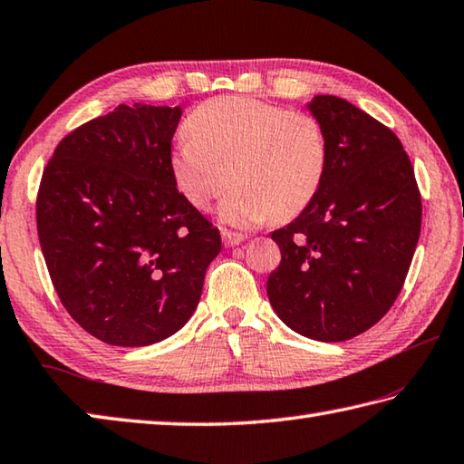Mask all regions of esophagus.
Listing matches in <instances>:
<instances>
[{
    "label": "esophagus",
    "instance_id": "34e87169",
    "mask_svg": "<svg viewBox=\"0 0 464 464\" xmlns=\"http://www.w3.org/2000/svg\"><path fill=\"white\" fill-rule=\"evenodd\" d=\"M221 235H223L225 247H235V245H239L245 239L241 233H233V231H227V229Z\"/></svg>",
    "mask_w": 464,
    "mask_h": 464
}]
</instances>
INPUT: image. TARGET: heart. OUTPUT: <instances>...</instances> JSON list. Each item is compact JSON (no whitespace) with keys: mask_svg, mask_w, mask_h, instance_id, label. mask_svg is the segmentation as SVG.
I'll return each instance as SVG.
<instances>
[{"mask_svg":"<svg viewBox=\"0 0 464 464\" xmlns=\"http://www.w3.org/2000/svg\"><path fill=\"white\" fill-rule=\"evenodd\" d=\"M169 165L179 193L197 211L233 188L221 219L237 227L294 219L328 172V139L317 118L249 96H223L195 108Z\"/></svg>","mask_w":464,"mask_h":464,"instance_id":"obj_1","label":"heart"}]
</instances>
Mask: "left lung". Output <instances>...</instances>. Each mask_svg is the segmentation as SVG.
<instances>
[{
    "label": "left lung",
    "mask_w": 464,
    "mask_h": 464,
    "mask_svg": "<svg viewBox=\"0 0 464 464\" xmlns=\"http://www.w3.org/2000/svg\"><path fill=\"white\" fill-rule=\"evenodd\" d=\"M307 111L328 139V172L314 201L271 233L281 263L269 304L317 342L370 330L396 302L420 235L422 203L398 136L348 100L320 94Z\"/></svg>",
    "instance_id": "1"
}]
</instances>
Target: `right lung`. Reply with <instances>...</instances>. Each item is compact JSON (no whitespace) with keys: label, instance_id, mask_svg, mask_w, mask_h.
Listing matches in <instances>:
<instances>
[{"label":"right lung","instance_id":"right-lung-1","mask_svg":"<svg viewBox=\"0 0 464 464\" xmlns=\"http://www.w3.org/2000/svg\"><path fill=\"white\" fill-rule=\"evenodd\" d=\"M180 106H116L78 126L44 169L35 219L62 305L111 346L179 332L221 251L170 175Z\"/></svg>","mask_w":464,"mask_h":464}]
</instances>
